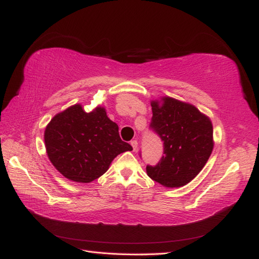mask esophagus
<instances>
[{
	"mask_svg": "<svg viewBox=\"0 0 259 259\" xmlns=\"http://www.w3.org/2000/svg\"><path fill=\"white\" fill-rule=\"evenodd\" d=\"M130 145L133 146V149H134V152H135V150L137 149V147H138V142H137V140H131Z\"/></svg>",
	"mask_w": 259,
	"mask_h": 259,
	"instance_id": "esophagus-1",
	"label": "esophagus"
}]
</instances>
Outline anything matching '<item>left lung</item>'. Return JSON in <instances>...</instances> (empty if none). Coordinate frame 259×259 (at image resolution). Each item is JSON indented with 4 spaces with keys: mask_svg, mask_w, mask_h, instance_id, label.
I'll return each mask as SVG.
<instances>
[{
    "mask_svg": "<svg viewBox=\"0 0 259 259\" xmlns=\"http://www.w3.org/2000/svg\"><path fill=\"white\" fill-rule=\"evenodd\" d=\"M152 128L164 144L157 165H147V176L166 188H180L203 170L213 152V124L196 106L163 96L150 102Z\"/></svg>",
    "mask_w": 259,
    "mask_h": 259,
    "instance_id": "1",
    "label": "left lung"
}]
</instances>
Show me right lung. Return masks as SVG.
Wrapping results in <instances>:
<instances>
[{"instance_id":"right-lung-1","label":"right lung","mask_w":259,"mask_h":259,"mask_svg":"<svg viewBox=\"0 0 259 259\" xmlns=\"http://www.w3.org/2000/svg\"><path fill=\"white\" fill-rule=\"evenodd\" d=\"M46 153L51 163L68 180L89 183L104 175L110 164L133 147L122 142L119 126L97 106L84 112L74 104L56 114L44 133Z\"/></svg>"}]
</instances>
